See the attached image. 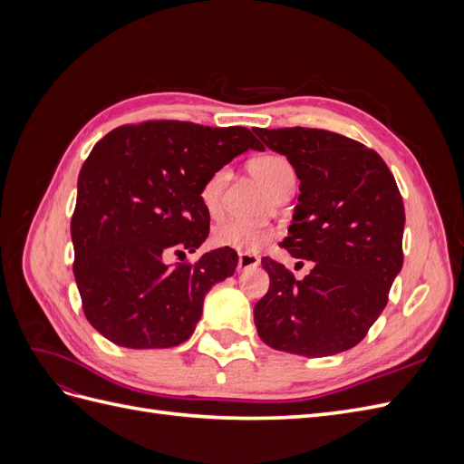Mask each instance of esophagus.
I'll return each mask as SVG.
<instances>
[{
  "mask_svg": "<svg viewBox=\"0 0 464 464\" xmlns=\"http://www.w3.org/2000/svg\"><path fill=\"white\" fill-rule=\"evenodd\" d=\"M259 265V257L256 254H240L237 256V271L249 269V266H257Z\"/></svg>",
  "mask_w": 464,
  "mask_h": 464,
  "instance_id": "1",
  "label": "esophagus"
}]
</instances>
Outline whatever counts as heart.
I'll list each match as a JSON object with an SVG mask.
<instances>
[{
  "instance_id": "b5f03b06",
  "label": "heart",
  "mask_w": 464,
  "mask_h": 464,
  "mask_svg": "<svg viewBox=\"0 0 464 464\" xmlns=\"http://www.w3.org/2000/svg\"><path fill=\"white\" fill-rule=\"evenodd\" d=\"M249 168L273 193H276L288 181L296 179L292 164L275 152L261 154V157L251 160ZM224 181H227V170L220 168V170L210 174L201 186V203L208 213H217L220 207ZM271 236L273 232L266 227H261V224L246 220H227L215 228L213 242L218 247H230L236 251H244V254H251V251H257L269 242Z\"/></svg>"
}]
</instances>
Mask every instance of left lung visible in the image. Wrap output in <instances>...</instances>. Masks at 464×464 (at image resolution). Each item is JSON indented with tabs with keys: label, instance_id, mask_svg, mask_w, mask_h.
Segmentation results:
<instances>
[{
	"label": "left lung",
	"instance_id": "1",
	"mask_svg": "<svg viewBox=\"0 0 464 464\" xmlns=\"http://www.w3.org/2000/svg\"><path fill=\"white\" fill-rule=\"evenodd\" d=\"M300 179L288 254L314 261L296 280L263 257L269 292L256 304L261 341L280 353L333 356L356 346L383 312L402 266L404 205L383 159L354 139L312 128L254 130Z\"/></svg>",
	"mask_w": 464,
	"mask_h": 464
}]
</instances>
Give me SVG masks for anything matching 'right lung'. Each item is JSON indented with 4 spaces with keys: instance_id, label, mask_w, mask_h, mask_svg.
<instances>
[{
    "instance_id": "obj_1",
    "label": "right lung",
    "mask_w": 464,
    "mask_h": 464,
    "mask_svg": "<svg viewBox=\"0 0 464 464\" xmlns=\"http://www.w3.org/2000/svg\"><path fill=\"white\" fill-rule=\"evenodd\" d=\"M247 149V128L154 120L111 130L91 150L72 217L73 275L91 325L118 346L170 348L188 341L210 286L234 275L220 247L195 263L166 265L208 236L201 186Z\"/></svg>"
}]
</instances>
